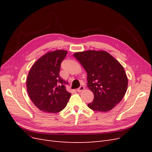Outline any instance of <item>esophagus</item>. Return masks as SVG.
Here are the masks:
<instances>
[{"label": "esophagus", "mask_w": 152, "mask_h": 152, "mask_svg": "<svg viewBox=\"0 0 152 152\" xmlns=\"http://www.w3.org/2000/svg\"><path fill=\"white\" fill-rule=\"evenodd\" d=\"M84 90V86H80L79 87V88H78L77 89V92H81V91H83Z\"/></svg>", "instance_id": "1"}]
</instances>
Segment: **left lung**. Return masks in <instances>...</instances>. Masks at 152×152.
Returning a JSON list of instances; mask_svg holds the SVG:
<instances>
[{"label":"left lung","mask_w":152,"mask_h":152,"mask_svg":"<svg viewBox=\"0 0 152 152\" xmlns=\"http://www.w3.org/2000/svg\"><path fill=\"white\" fill-rule=\"evenodd\" d=\"M87 73L89 89L94 100L88 107L97 112H108L125 95L128 79L121 64L104 50H89L73 54Z\"/></svg>","instance_id":"left-lung-1"}]
</instances>
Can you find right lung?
I'll return each instance as SVG.
<instances>
[{
	"label": "right lung",
	"instance_id": "right-lung-1",
	"mask_svg": "<svg viewBox=\"0 0 152 152\" xmlns=\"http://www.w3.org/2000/svg\"><path fill=\"white\" fill-rule=\"evenodd\" d=\"M65 50L45 53L32 65L26 79V87L31 102L41 111L61 112L67 104L71 93L66 90L67 84L59 76L61 63L65 58Z\"/></svg>",
	"mask_w": 152,
	"mask_h": 152
}]
</instances>
